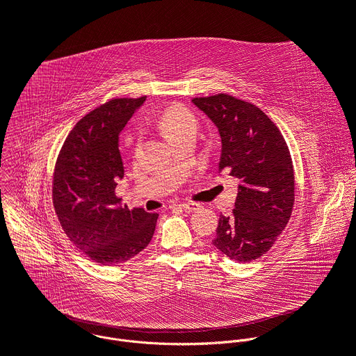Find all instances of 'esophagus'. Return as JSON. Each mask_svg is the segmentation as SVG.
I'll return each instance as SVG.
<instances>
[{
    "mask_svg": "<svg viewBox=\"0 0 356 356\" xmlns=\"http://www.w3.org/2000/svg\"><path fill=\"white\" fill-rule=\"evenodd\" d=\"M179 208L184 209L186 212H194V211H198L201 208V205L198 202H183L179 205Z\"/></svg>",
    "mask_w": 356,
    "mask_h": 356,
    "instance_id": "34e87169",
    "label": "esophagus"
}]
</instances>
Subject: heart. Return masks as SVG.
Segmentation results:
<instances>
[{"instance_id":"heart-1","label":"heart","mask_w":356,"mask_h":356,"mask_svg":"<svg viewBox=\"0 0 356 356\" xmlns=\"http://www.w3.org/2000/svg\"><path fill=\"white\" fill-rule=\"evenodd\" d=\"M158 126L168 140L187 130H195V118L183 106L173 105L162 112L158 119Z\"/></svg>"}]
</instances>
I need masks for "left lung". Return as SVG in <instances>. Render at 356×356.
Wrapping results in <instances>:
<instances>
[{
    "mask_svg": "<svg viewBox=\"0 0 356 356\" xmlns=\"http://www.w3.org/2000/svg\"><path fill=\"white\" fill-rule=\"evenodd\" d=\"M218 127L219 175L240 179L232 216H220L212 244L237 262L266 254L290 220L294 170L276 124L255 105L227 94L193 98Z\"/></svg>",
    "mask_w": 356,
    "mask_h": 356,
    "instance_id": "8db88e82",
    "label": "left lung"
}]
</instances>
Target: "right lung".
Wrapping results in <instances>:
<instances>
[{"label": "right lung", "mask_w": 356, "mask_h": 356, "mask_svg": "<svg viewBox=\"0 0 356 356\" xmlns=\"http://www.w3.org/2000/svg\"><path fill=\"white\" fill-rule=\"evenodd\" d=\"M116 98L80 119L59 152L52 201L67 238L90 259L112 266L141 252L151 241L158 213L129 209L115 195L124 176L119 134L145 102Z\"/></svg>", "instance_id": "1"}]
</instances>
